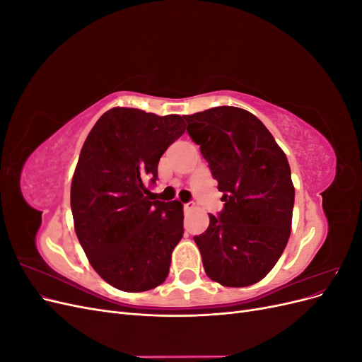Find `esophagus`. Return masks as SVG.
<instances>
[{"mask_svg":"<svg viewBox=\"0 0 362 362\" xmlns=\"http://www.w3.org/2000/svg\"><path fill=\"white\" fill-rule=\"evenodd\" d=\"M184 205V210L185 211H190V210H193L194 208V204L193 202H185V204H182Z\"/></svg>","mask_w":362,"mask_h":362,"instance_id":"1","label":"esophagus"}]
</instances>
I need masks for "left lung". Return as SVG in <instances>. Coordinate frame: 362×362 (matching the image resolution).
<instances>
[{
	"label": "left lung",
	"mask_w": 362,
	"mask_h": 362,
	"mask_svg": "<svg viewBox=\"0 0 362 362\" xmlns=\"http://www.w3.org/2000/svg\"><path fill=\"white\" fill-rule=\"evenodd\" d=\"M208 161L223 210L194 235L208 278L225 287L261 281L287 246L294 205L291 170L261 120L238 107L184 116Z\"/></svg>",
	"instance_id": "1"
}]
</instances>
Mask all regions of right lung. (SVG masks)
<instances>
[{
  "label": "right lung",
  "instance_id": "add662e5",
  "mask_svg": "<svg viewBox=\"0 0 362 362\" xmlns=\"http://www.w3.org/2000/svg\"><path fill=\"white\" fill-rule=\"evenodd\" d=\"M185 131L178 115L137 108L105 112L87 136L71 185L78 242L115 288L139 293L166 279L182 238V204L151 201L158 161Z\"/></svg>",
  "mask_w": 362,
  "mask_h": 362
}]
</instances>
